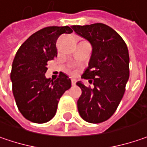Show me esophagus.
Wrapping results in <instances>:
<instances>
[{
	"mask_svg": "<svg viewBox=\"0 0 147 147\" xmlns=\"http://www.w3.org/2000/svg\"><path fill=\"white\" fill-rule=\"evenodd\" d=\"M76 80H71V84H72V86H75V85H76Z\"/></svg>",
	"mask_w": 147,
	"mask_h": 147,
	"instance_id": "obj_1",
	"label": "esophagus"
}]
</instances>
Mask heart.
I'll use <instances>...</instances> for the list:
<instances>
[{"label":"heart","mask_w":147,"mask_h":147,"mask_svg":"<svg viewBox=\"0 0 147 147\" xmlns=\"http://www.w3.org/2000/svg\"><path fill=\"white\" fill-rule=\"evenodd\" d=\"M68 72L71 74V75L76 74V67H71L68 69Z\"/></svg>","instance_id":"b5f03b06"}]
</instances>
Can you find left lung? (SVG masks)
<instances>
[{
  "label": "left lung",
  "mask_w": 147,
  "mask_h": 147,
  "mask_svg": "<svg viewBox=\"0 0 147 147\" xmlns=\"http://www.w3.org/2000/svg\"><path fill=\"white\" fill-rule=\"evenodd\" d=\"M71 28L93 46L89 67L81 77L89 80L94 88L77 82L82 90L77 101L79 113L89 123H102L114 114L125 92L129 77L128 47L114 29L103 23Z\"/></svg>",
  "instance_id": "1"
}]
</instances>
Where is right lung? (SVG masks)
<instances>
[{
	"label": "right lung",
	"mask_w": 147,
	"mask_h": 147,
	"mask_svg": "<svg viewBox=\"0 0 147 147\" xmlns=\"http://www.w3.org/2000/svg\"><path fill=\"white\" fill-rule=\"evenodd\" d=\"M72 30L67 26L47 27L32 34L18 49L12 64V90L19 111L28 120L43 124L56 114L59 99L71 86L63 72L53 81L45 77L47 62L57 57L56 42Z\"/></svg>",
	"instance_id": "add662e5"
}]
</instances>
